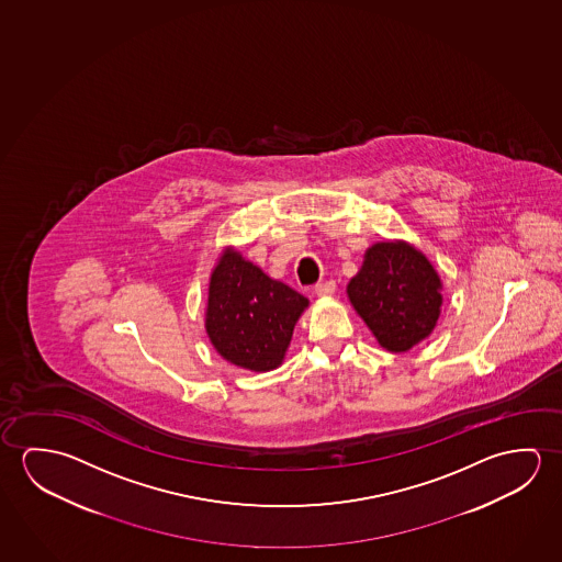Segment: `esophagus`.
Returning a JSON list of instances; mask_svg holds the SVG:
<instances>
[{"label":"esophagus","instance_id":"1","mask_svg":"<svg viewBox=\"0 0 562 562\" xmlns=\"http://www.w3.org/2000/svg\"><path fill=\"white\" fill-rule=\"evenodd\" d=\"M314 293L322 296V299H326V296H331V294L336 293V283L334 281H326V283H318V285L314 286Z\"/></svg>","mask_w":562,"mask_h":562}]
</instances>
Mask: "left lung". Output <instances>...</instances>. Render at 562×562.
<instances>
[{"label": "left lung", "instance_id": "left-lung-1", "mask_svg": "<svg viewBox=\"0 0 562 562\" xmlns=\"http://www.w3.org/2000/svg\"><path fill=\"white\" fill-rule=\"evenodd\" d=\"M443 283L431 261L404 240L376 241L348 283V299L381 348L411 351L441 314Z\"/></svg>", "mask_w": 562, "mask_h": 562}]
</instances>
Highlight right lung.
Wrapping results in <instances>:
<instances>
[{
	"label": "right lung",
	"instance_id": "1",
	"mask_svg": "<svg viewBox=\"0 0 562 562\" xmlns=\"http://www.w3.org/2000/svg\"><path fill=\"white\" fill-rule=\"evenodd\" d=\"M308 299L226 246L209 279L205 330L232 366L268 373L283 363Z\"/></svg>",
	"mask_w": 562,
	"mask_h": 562
}]
</instances>
